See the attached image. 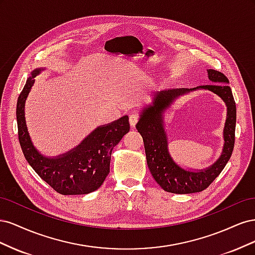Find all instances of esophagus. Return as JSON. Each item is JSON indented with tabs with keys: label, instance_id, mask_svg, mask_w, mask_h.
Returning <instances> with one entry per match:
<instances>
[{
	"label": "esophagus",
	"instance_id": "esophagus-1",
	"mask_svg": "<svg viewBox=\"0 0 255 255\" xmlns=\"http://www.w3.org/2000/svg\"><path fill=\"white\" fill-rule=\"evenodd\" d=\"M128 119H129V125H130V127L135 128L136 123H137V121H138V116H137L136 114H130Z\"/></svg>",
	"mask_w": 255,
	"mask_h": 255
}]
</instances>
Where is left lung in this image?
Listing matches in <instances>:
<instances>
[{"mask_svg": "<svg viewBox=\"0 0 255 255\" xmlns=\"http://www.w3.org/2000/svg\"><path fill=\"white\" fill-rule=\"evenodd\" d=\"M208 79L214 84L195 88H173L157 91L151 105L141 112L136 128L144 143L146 164L154 180L165 191L172 194H192L206 189L226 167L234 149L236 104L227 76L213 69L207 70ZM197 89H206L219 95L228 109L224 137L225 145L221 157L216 163L199 172H190L175 164L167 151V141L163 128L164 111L175 98Z\"/></svg>", "mask_w": 255, "mask_h": 255, "instance_id": "left-lung-1", "label": "left lung"}]
</instances>
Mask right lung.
Segmentation results:
<instances>
[{
  "mask_svg": "<svg viewBox=\"0 0 255 255\" xmlns=\"http://www.w3.org/2000/svg\"><path fill=\"white\" fill-rule=\"evenodd\" d=\"M43 69H36L26 81L17 102L19 142L24 157L35 172L60 195H86L97 190L110 173L112 151L129 130L128 116L97 128L76 146L63 155L45 157L33 145L27 132L24 105L34 78Z\"/></svg>",
  "mask_w": 255,
  "mask_h": 255,
  "instance_id": "obj_1",
  "label": "right lung"
}]
</instances>
